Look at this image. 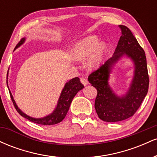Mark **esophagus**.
I'll return each mask as SVG.
<instances>
[{
	"label": "esophagus",
	"instance_id": "1",
	"mask_svg": "<svg viewBox=\"0 0 157 157\" xmlns=\"http://www.w3.org/2000/svg\"><path fill=\"white\" fill-rule=\"evenodd\" d=\"M80 81L83 86H87V85L89 84V82H88V80L86 78H81Z\"/></svg>",
	"mask_w": 157,
	"mask_h": 157
}]
</instances>
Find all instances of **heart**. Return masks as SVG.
I'll return each mask as SVG.
<instances>
[{"label":"heart","mask_w":157,"mask_h":157,"mask_svg":"<svg viewBox=\"0 0 157 157\" xmlns=\"http://www.w3.org/2000/svg\"><path fill=\"white\" fill-rule=\"evenodd\" d=\"M108 47L105 43H100L97 36H90L79 41L73 48L72 55L76 60H83L90 57L88 66L97 68L106 55Z\"/></svg>","instance_id":"heart-1"}]
</instances>
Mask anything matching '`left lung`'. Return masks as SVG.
Wrapping results in <instances>:
<instances>
[{"mask_svg": "<svg viewBox=\"0 0 157 157\" xmlns=\"http://www.w3.org/2000/svg\"><path fill=\"white\" fill-rule=\"evenodd\" d=\"M122 35L113 55L98 69L89 75V81L97 90L94 107L100 120L119 122L131 117L141 105L148 91L149 76L145 53L127 26L120 25ZM126 55L135 64L134 77L125 95L118 97L108 83L112 67Z\"/></svg>", "mask_w": 157, "mask_h": 157, "instance_id": "8db88e82", "label": "left lung"}]
</instances>
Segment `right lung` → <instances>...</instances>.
<instances>
[{
	"mask_svg": "<svg viewBox=\"0 0 157 157\" xmlns=\"http://www.w3.org/2000/svg\"><path fill=\"white\" fill-rule=\"evenodd\" d=\"M25 41V38L21 40V41L17 44L15 49H16L20 46H21ZM8 75V73H7ZM6 83L8 85V82L6 80ZM84 88V86L80 82V79L78 77H75V78L71 79L65 84L63 89L62 90V92L60 94V98H59L58 102H57V105L56 106L55 109L54 110L53 112L51 114L48 115V116L45 117L43 118H33L32 117L28 116L21 111V109L17 107L16 105V102L14 100L13 97H12V93H11L10 90L9 89L10 91V94L12 99V101L13 102L14 106H15V109L18 112L21 116L23 117L26 118L27 120H30L31 122H35V123L40 124V125H55L60 122L65 118V117L67 114V112L69 109L70 105H71V101H72L73 98L75 97V95L77 94L79 91L82 89Z\"/></svg>",
	"mask_w": 157,
	"mask_h": 157,
	"instance_id": "add662e5",
	"label": "right lung"
}]
</instances>
